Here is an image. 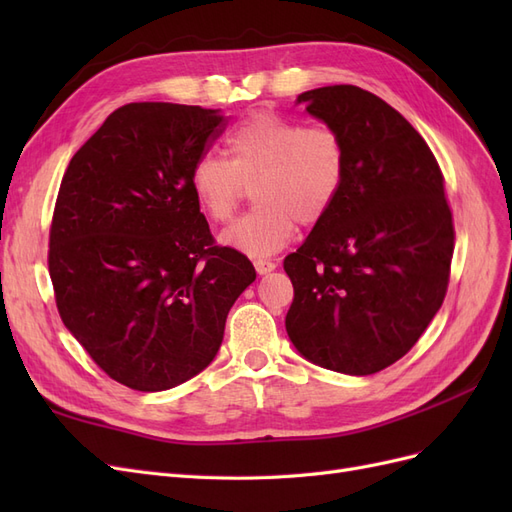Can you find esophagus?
Segmentation results:
<instances>
[{
	"mask_svg": "<svg viewBox=\"0 0 512 512\" xmlns=\"http://www.w3.org/2000/svg\"><path fill=\"white\" fill-rule=\"evenodd\" d=\"M254 267H256V271L260 273V275H267V273H271L277 265L273 260H267V258H258V260H254Z\"/></svg>",
	"mask_w": 512,
	"mask_h": 512,
	"instance_id": "esophagus-1",
	"label": "esophagus"
}]
</instances>
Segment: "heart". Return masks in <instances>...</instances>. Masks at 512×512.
Returning a JSON list of instances; mask_svg holds the SVG:
<instances>
[{
  "mask_svg": "<svg viewBox=\"0 0 512 512\" xmlns=\"http://www.w3.org/2000/svg\"><path fill=\"white\" fill-rule=\"evenodd\" d=\"M226 158L205 153L190 170V188L207 218L226 224L245 185L258 205L222 232V241L250 256L273 254L294 237L299 222L320 224L335 207L348 177L346 138L331 126L260 111L226 134Z\"/></svg>",
  "mask_w": 512,
  "mask_h": 512,
  "instance_id": "heart-1",
  "label": "heart"
}]
</instances>
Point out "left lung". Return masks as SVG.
Masks as SVG:
<instances>
[{
	"label": "left lung",
	"instance_id": "obj_1",
	"mask_svg": "<svg viewBox=\"0 0 512 512\" xmlns=\"http://www.w3.org/2000/svg\"><path fill=\"white\" fill-rule=\"evenodd\" d=\"M299 102L346 138L348 177L284 258L286 331L312 363L369 376L410 352L446 297L455 226L444 175L412 123L371 91L331 85Z\"/></svg>",
	"mask_w": 512,
	"mask_h": 512
}]
</instances>
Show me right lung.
<instances>
[{
    "mask_svg": "<svg viewBox=\"0 0 512 512\" xmlns=\"http://www.w3.org/2000/svg\"><path fill=\"white\" fill-rule=\"evenodd\" d=\"M226 119L213 108L132 102L74 153L49 232L57 312L108 378L156 393L218 354L256 271L218 245L190 188Z\"/></svg>",
    "mask_w": 512,
    "mask_h": 512,
    "instance_id": "obj_1",
    "label": "right lung"
}]
</instances>
